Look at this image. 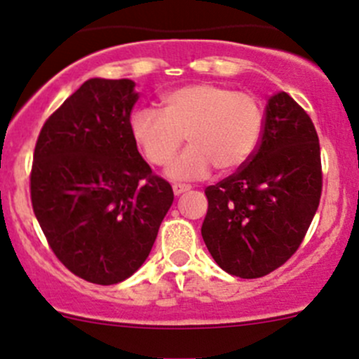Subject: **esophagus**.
Segmentation results:
<instances>
[{
  "label": "esophagus",
  "mask_w": 359,
  "mask_h": 359,
  "mask_svg": "<svg viewBox=\"0 0 359 359\" xmlns=\"http://www.w3.org/2000/svg\"><path fill=\"white\" fill-rule=\"evenodd\" d=\"M173 193H175V196H179V194L186 193V191L191 189L189 184H173Z\"/></svg>",
  "instance_id": "1"
}]
</instances>
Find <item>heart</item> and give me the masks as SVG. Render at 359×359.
<instances>
[{
  "mask_svg": "<svg viewBox=\"0 0 359 359\" xmlns=\"http://www.w3.org/2000/svg\"><path fill=\"white\" fill-rule=\"evenodd\" d=\"M130 128L154 166L168 165L186 137L189 147L168 173L173 179H200L212 166L220 173L234 172L253 156L262 137V107L248 92L194 83L163 93L161 111L137 109Z\"/></svg>",
  "mask_w": 359,
  "mask_h": 359,
  "instance_id": "1",
  "label": "heart"
}]
</instances>
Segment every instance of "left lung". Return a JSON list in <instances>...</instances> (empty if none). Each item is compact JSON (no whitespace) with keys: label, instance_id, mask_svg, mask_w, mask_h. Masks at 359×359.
Returning <instances> with one entry per match:
<instances>
[{"label":"left lung","instance_id":"8db88e82","mask_svg":"<svg viewBox=\"0 0 359 359\" xmlns=\"http://www.w3.org/2000/svg\"><path fill=\"white\" fill-rule=\"evenodd\" d=\"M321 187L316 128L288 93H276L266 106L253 156L205 189L201 236L213 260L245 280L283 266L306 238Z\"/></svg>","mask_w":359,"mask_h":359}]
</instances>
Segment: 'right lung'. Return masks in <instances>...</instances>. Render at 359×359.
<instances>
[{
	"mask_svg": "<svg viewBox=\"0 0 359 359\" xmlns=\"http://www.w3.org/2000/svg\"><path fill=\"white\" fill-rule=\"evenodd\" d=\"M132 79L92 78L43 125L31 203L57 259L76 276L114 285L144 264L173 203L172 186L137 149Z\"/></svg>",
	"mask_w": 359,
	"mask_h": 359,
	"instance_id": "right-lung-1",
	"label": "right lung"
}]
</instances>
